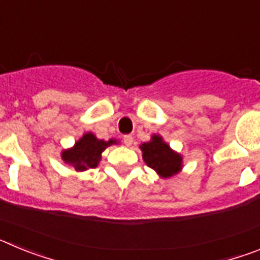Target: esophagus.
I'll use <instances>...</instances> for the list:
<instances>
[{
  "label": "esophagus",
  "mask_w": 260,
  "mask_h": 260,
  "mask_svg": "<svg viewBox=\"0 0 260 260\" xmlns=\"http://www.w3.org/2000/svg\"><path fill=\"white\" fill-rule=\"evenodd\" d=\"M122 141H123V143L126 144V146H132V143H133V137L132 135H125V137L122 138Z\"/></svg>",
  "instance_id": "34e87169"
}]
</instances>
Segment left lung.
Listing matches in <instances>:
<instances>
[{"label":"left lung","mask_w":260,"mask_h":260,"mask_svg":"<svg viewBox=\"0 0 260 260\" xmlns=\"http://www.w3.org/2000/svg\"><path fill=\"white\" fill-rule=\"evenodd\" d=\"M141 148L143 151V160L146 164L164 178L180 172L182 157L173 152L158 135H153L152 139L142 144Z\"/></svg>","instance_id":"1"}]
</instances>
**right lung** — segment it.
<instances>
[{"label":"right lung","mask_w":260,"mask_h":260,"mask_svg":"<svg viewBox=\"0 0 260 260\" xmlns=\"http://www.w3.org/2000/svg\"><path fill=\"white\" fill-rule=\"evenodd\" d=\"M116 143V141L104 142L100 141L93 134L88 133L82 137L80 141L75 143L74 148L62 152V158L63 161L69 162L75 168V171L83 172L87 169H93L98 167L100 158H102V152L110 144Z\"/></svg>","instance_id":"obj_1"}]
</instances>
